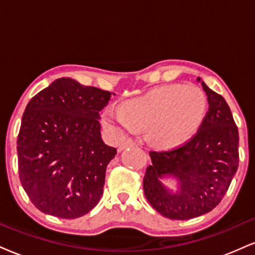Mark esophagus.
Returning a JSON list of instances; mask_svg holds the SVG:
<instances>
[{
    "label": "esophagus",
    "instance_id": "esophagus-1",
    "mask_svg": "<svg viewBox=\"0 0 255 255\" xmlns=\"http://www.w3.org/2000/svg\"><path fill=\"white\" fill-rule=\"evenodd\" d=\"M135 145H136V142H135V141H133V140L128 139V140H126V141H122V142L120 143V146H119V149H120V151H122V149L127 148V147H130V146H135Z\"/></svg>",
    "mask_w": 255,
    "mask_h": 255
}]
</instances>
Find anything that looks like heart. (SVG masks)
I'll return each mask as SVG.
<instances>
[{
	"label": "heart",
	"mask_w": 255,
	"mask_h": 255,
	"mask_svg": "<svg viewBox=\"0 0 255 255\" xmlns=\"http://www.w3.org/2000/svg\"><path fill=\"white\" fill-rule=\"evenodd\" d=\"M207 104L204 93L196 85H165L128 101L121 110L106 109L103 122L118 136L146 129L153 146L173 148L197 131Z\"/></svg>",
	"instance_id": "1"
}]
</instances>
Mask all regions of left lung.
Returning <instances> with one entry per match:
<instances>
[{"label":"left lung","mask_w":255,"mask_h":255,"mask_svg":"<svg viewBox=\"0 0 255 255\" xmlns=\"http://www.w3.org/2000/svg\"><path fill=\"white\" fill-rule=\"evenodd\" d=\"M199 81V78H198ZM209 110L197 133L170 151L149 152L143 191L149 204L171 220H190L209 213L225 197L239 166V131L231 108L221 95L202 82ZM171 175L176 193L160 180Z\"/></svg>","instance_id":"8db88e82"}]
</instances>
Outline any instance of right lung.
Here are the masks:
<instances>
[{
    "mask_svg": "<svg viewBox=\"0 0 255 255\" xmlns=\"http://www.w3.org/2000/svg\"><path fill=\"white\" fill-rule=\"evenodd\" d=\"M112 93L58 78L27 104L17 136L19 177L42 213L77 219L96 207L116 148L103 142L100 112Z\"/></svg>",
    "mask_w": 255,
    "mask_h": 255,
    "instance_id": "right-lung-1",
    "label": "right lung"
}]
</instances>
